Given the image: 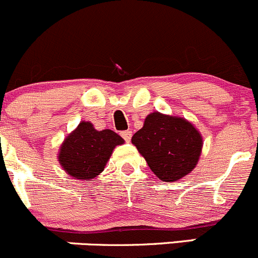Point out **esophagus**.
Listing matches in <instances>:
<instances>
[{"label":"esophagus","mask_w":258,"mask_h":258,"mask_svg":"<svg viewBox=\"0 0 258 258\" xmlns=\"http://www.w3.org/2000/svg\"><path fill=\"white\" fill-rule=\"evenodd\" d=\"M120 135L123 137V139L125 140V142H130V139H132V132L130 130H125V132H121Z\"/></svg>","instance_id":"34e87169"}]
</instances>
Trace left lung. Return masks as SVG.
Wrapping results in <instances>:
<instances>
[{"label": "left lung", "instance_id": "8db88e82", "mask_svg": "<svg viewBox=\"0 0 258 258\" xmlns=\"http://www.w3.org/2000/svg\"><path fill=\"white\" fill-rule=\"evenodd\" d=\"M132 143L145 158L152 172L164 182H174L193 170L202 152L200 132L185 119L149 114Z\"/></svg>", "mask_w": 258, "mask_h": 258}]
</instances>
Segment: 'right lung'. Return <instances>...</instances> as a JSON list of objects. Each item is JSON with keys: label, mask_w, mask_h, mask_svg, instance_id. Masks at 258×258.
<instances>
[{"label": "right lung", "mask_w": 258, "mask_h": 258, "mask_svg": "<svg viewBox=\"0 0 258 258\" xmlns=\"http://www.w3.org/2000/svg\"><path fill=\"white\" fill-rule=\"evenodd\" d=\"M123 143V138L113 130L99 132L89 121H81L63 140L58 162L69 175L89 180L103 172L114 148Z\"/></svg>", "instance_id": "1"}]
</instances>
